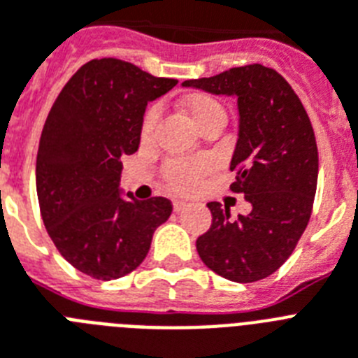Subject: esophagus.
Instances as JSON below:
<instances>
[{"label":"esophagus","instance_id":"34e87169","mask_svg":"<svg viewBox=\"0 0 358 358\" xmlns=\"http://www.w3.org/2000/svg\"><path fill=\"white\" fill-rule=\"evenodd\" d=\"M186 206H188V203H186V201H179V199L173 201V210L176 212H181L182 208H186Z\"/></svg>","mask_w":358,"mask_h":358}]
</instances>
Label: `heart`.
Segmentation results:
<instances>
[{
	"label": "heart",
	"instance_id": "1",
	"mask_svg": "<svg viewBox=\"0 0 358 358\" xmlns=\"http://www.w3.org/2000/svg\"><path fill=\"white\" fill-rule=\"evenodd\" d=\"M179 108L182 113L190 119V122L196 126L199 131L212 126V124H223L227 122V111L225 108L206 93H190L179 100ZM159 122V109L150 108L144 113L143 124H141V138L148 143L153 137L155 126ZM214 161L208 157H197V159H177L170 161L162 170V177L172 190L186 192L196 190L199 186L201 179L208 172H212Z\"/></svg>",
	"mask_w": 358,
	"mask_h": 358
}]
</instances>
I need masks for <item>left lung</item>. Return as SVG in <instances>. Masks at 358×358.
<instances>
[{
    "instance_id": "left-lung-1",
    "label": "left lung",
    "mask_w": 358,
    "mask_h": 358,
    "mask_svg": "<svg viewBox=\"0 0 358 358\" xmlns=\"http://www.w3.org/2000/svg\"><path fill=\"white\" fill-rule=\"evenodd\" d=\"M182 85L238 99V143L230 161L238 176L230 188L252 206L232 220L220 203H208L212 225L197 238V254L230 282L267 278L291 256L311 217L318 181L311 120L287 80L259 64Z\"/></svg>"
}]
</instances>
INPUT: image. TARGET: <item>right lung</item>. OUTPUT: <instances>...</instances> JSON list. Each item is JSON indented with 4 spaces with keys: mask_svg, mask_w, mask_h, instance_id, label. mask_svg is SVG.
Masks as SVG:
<instances>
[{
    "mask_svg": "<svg viewBox=\"0 0 358 358\" xmlns=\"http://www.w3.org/2000/svg\"><path fill=\"white\" fill-rule=\"evenodd\" d=\"M176 84L129 62L91 60L49 111L36 157L41 220L58 252L91 278L135 271L172 214L166 197L137 201L120 190V157L138 150L148 102Z\"/></svg>",
    "mask_w": 358,
    "mask_h": 358,
    "instance_id": "right-lung-1",
    "label": "right lung"
}]
</instances>
